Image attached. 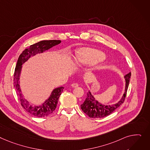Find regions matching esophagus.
<instances>
[{"label": "esophagus", "mask_w": 150, "mask_h": 150, "mask_svg": "<svg viewBox=\"0 0 150 150\" xmlns=\"http://www.w3.org/2000/svg\"><path fill=\"white\" fill-rule=\"evenodd\" d=\"M71 86L72 87H78V84L77 83H73L71 84Z\"/></svg>", "instance_id": "obj_1"}]
</instances>
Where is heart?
Returning <instances> with one entry per match:
<instances>
[{
    "label": "heart",
    "mask_w": 150,
    "mask_h": 150,
    "mask_svg": "<svg viewBox=\"0 0 150 150\" xmlns=\"http://www.w3.org/2000/svg\"><path fill=\"white\" fill-rule=\"evenodd\" d=\"M104 54L97 49L83 47L78 50L75 57V62L78 64H93L104 58Z\"/></svg>",
    "instance_id": "1"
}]
</instances>
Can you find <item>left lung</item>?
Listing matches in <instances>:
<instances>
[{
  "label": "left lung",
  "instance_id": "1",
  "mask_svg": "<svg viewBox=\"0 0 150 150\" xmlns=\"http://www.w3.org/2000/svg\"><path fill=\"white\" fill-rule=\"evenodd\" d=\"M131 73L129 72L124 76L125 85L124 94L117 103L112 105H105L99 102L92 95L91 91L87 93V98L84 103L81 105L82 110L90 117L101 118L104 117L113 113L116 108L120 106L124 101L127 91L129 85Z\"/></svg>",
  "mask_w": 150,
  "mask_h": 150
}]
</instances>
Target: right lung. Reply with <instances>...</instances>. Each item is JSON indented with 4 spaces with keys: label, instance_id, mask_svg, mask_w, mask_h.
<instances>
[{
    "label": "right lung",
    "instance_id": "add662e5",
    "mask_svg": "<svg viewBox=\"0 0 150 150\" xmlns=\"http://www.w3.org/2000/svg\"><path fill=\"white\" fill-rule=\"evenodd\" d=\"M61 42V40H56L40 41L31 45L29 48L25 49L18 58L14 71V87L22 106L28 113L35 116L45 117L53 113L57 107L59 97L63 91L64 87L62 86L53 89L51 95L41 105H32L24 97L23 94L22 93L21 86H20V83H21L20 76H21L23 67L22 65L31 57L35 56L38 54L43 53L50 48L59 44Z\"/></svg>",
    "mask_w": 150,
    "mask_h": 150
}]
</instances>
